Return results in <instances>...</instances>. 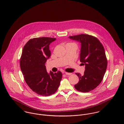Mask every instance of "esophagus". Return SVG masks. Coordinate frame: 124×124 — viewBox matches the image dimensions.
Returning a JSON list of instances; mask_svg holds the SVG:
<instances>
[{"label": "esophagus", "instance_id": "1", "mask_svg": "<svg viewBox=\"0 0 124 124\" xmlns=\"http://www.w3.org/2000/svg\"><path fill=\"white\" fill-rule=\"evenodd\" d=\"M65 74L67 75H70L71 74V73H69V72H65Z\"/></svg>", "mask_w": 124, "mask_h": 124}]
</instances>
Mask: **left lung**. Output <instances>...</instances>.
Here are the masks:
<instances>
[{"instance_id": "1", "label": "left lung", "mask_w": 124, "mask_h": 124, "mask_svg": "<svg viewBox=\"0 0 124 124\" xmlns=\"http://www.w3.org/2000/svg\"><path fill=\"white\" fill-rule=\"evenodd\" d=\"M69 38L81 43L80 60L85 65L83 75L76 73L79 81L74 87L80 92H88L101 83L106 73L107 62L104 48L98 39L92 36L80 34Z\"/></svg>"}]
</instances>
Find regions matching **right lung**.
Listing matches in <instances>:
<instances>
[{
    "label": "right lung",
    "mask_w": 124,
    "mask_h": 124,
    "mask_svg": "<svg viewBox=\"0 0 124 124\" xmlns=\"http://www.w3.org/2000/svg\"><path fill=\"white\" fill-rule=\"evenodd\" d=\"M56 39L49 37L31 39L24 46L20 66L24 79L33 92L42 96H50L58 88L62 73L46 71L45 63L51 56L50 44Z\"/></svg>",
    "instance_id": "1"
}]
</instances>
